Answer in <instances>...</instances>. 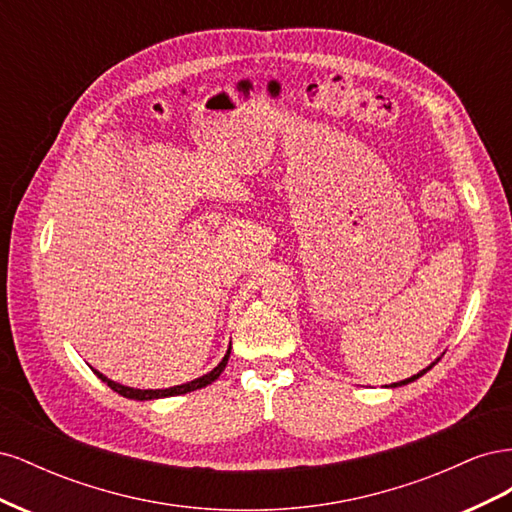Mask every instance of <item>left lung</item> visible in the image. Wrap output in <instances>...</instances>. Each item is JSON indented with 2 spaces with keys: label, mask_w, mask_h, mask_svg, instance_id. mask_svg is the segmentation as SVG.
<instances>
[{
  "label": "left lung",
  "mask_w": 512,
  "mask_h": 512,
  "mask_svg": "<svg viewBox=\"0 0 512 512\" xmlns=\"http://www.w3.org/2000/svg\"><path fill=\"white\" fill-rule=\"evenodd\" d=\"M431 365H436V363H431ZM431 365L427 367V369H431ZM427 369H423V371H418L416 376H412V378H406V380H401V382H395V384H391V386H401V384H408V382H414L416 378H421L423 374H427Z\"/></svg>",
  "instance_id": "left-lung-1"
}]
</instances>
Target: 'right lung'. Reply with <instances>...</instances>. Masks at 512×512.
<instances>
[{"instance_id": "add662e5", "label": "right lung", "mask_w": 512, "mask_h": 512, "mask_svg": "<svg viewBox=\"0 0 512 512\" xmlns=\"http://www.w3.org/2000/svg\"><path fill=\"white\" fill-rule=\"evenodd\" d=\"M228 356H230V348H228V352L224 354V359L220 361V365L213 367V369L209 371V374L200 376V378H196V380H192V382H188V384L170 386V389H156V391H153V389H149V391L130 389V386H123V384H117V382H113V380H108L106 376H102L100 371H96V369H94V374H96L102 382H106L108 386H111V389H113L115 393H119V395H123V397H128V399H138V401L160 399V397H173V395H183V393H190V391H196V389H203V386L215 382V380L220 378L222 371H224V367H226V363H228Z\"/></svg>"}]
</instances>
